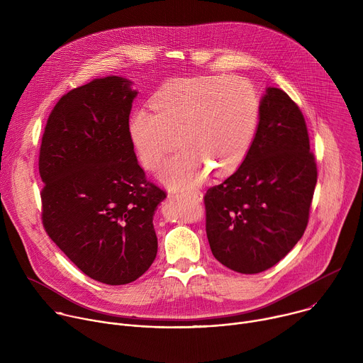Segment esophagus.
<instances>
[{"instance_id": "1", "label": "esophagus", "mask_w": 363, "mask_h": 363, "mask_svg": "<svg viewBox=\"0 0 363 363\" xmlns=\"http://www.w3.org/2000/svg\"><path fill=\"white\" fill-rule=\"evenodd\" d=\"M184 195L189 196L191 199H194L195 202H201L202 201V194L199 191H189V192H184Z\"/></svg>"}]
</instances>
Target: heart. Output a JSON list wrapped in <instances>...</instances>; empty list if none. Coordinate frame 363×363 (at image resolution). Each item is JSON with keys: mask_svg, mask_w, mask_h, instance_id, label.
I'll use <instances>...</instances> for the list:
<instances>
[{"mask_svg": "<svg viewBox=\"0 0 363 363\" xmlns=\"http://www.w3.org/2000/svg\"><path fill=\"white\" fill-rule=\"evenodd\" d=\"M150 109L153 114L135 111L129 121L142 165L158 168L177 143L178 152L164 164L160 177L169 186L192 188L210 169L224 175L242 162L260 101L247 79L216 74L165 83L150 97Z\"/></svg>", "mask_w": 363, "mask_h": 363, "instance_id": "b5f03b06", "label": "heart"}]
</instances>
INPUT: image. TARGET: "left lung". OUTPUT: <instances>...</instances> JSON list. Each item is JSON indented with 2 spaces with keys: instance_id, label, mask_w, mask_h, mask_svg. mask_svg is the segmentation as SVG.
Returning a JSON list of instances; mask_svg holds the SVG:
<instances>
[{
  "instance_id": "left-lung-1",
  "label": "left lung",
  "mask_w": 363,
  "mask_h": 363,
  "mask_svg": "<svg viewBox=\"0 0 363 363\" xmlns=\"http://www.w3.org/2000/svg\"><path fill=\"white\" fill-rule=\"evenodd\" d=\"M316 182L304 116L287 93L269 87L242 164L203 195L214 257L241 274L277 264L307 227Z\"/></svg>"
}]
</instances>
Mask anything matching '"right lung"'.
<instances>
[{
	"label": "right lung",
	"mask_w": 363,
	"mask_h": 363,
	"mask_svg": "<svg viewBox=\"0 0 363 363\" xmlns=\"http://www.w3.org/2000/svg\"><path fill=\"white\" fill-rule=\"evenodd\" d=\"M123 77L96 79L62 96L41 138V223L90 279L128 284L153 263V214L167 192L136 161Z\"/></svg>",
	"instance_id": "right-lung-1"
}]
</instances>
